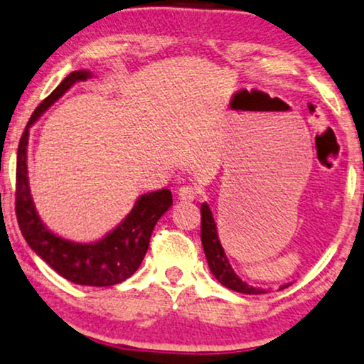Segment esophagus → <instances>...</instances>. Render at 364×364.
Masks as SVG:
<instances>
[{
  "instance_id": "34e87169",
  "label": "esophagus",
  "mask_w": 364,
  "mask_h": 364,
  "mask_svg": "<svg viewBox=\"0 0 364 364\" xmlns=\"http://www.w3.org/2000/svg\"><path fill=\"white\" fill-rule=\"evenodd\" d=\"M199 194H200V191L194 186H183L178 189V198H181L182 200H194V199H198Z\"/></svg>"
}]
</instances>
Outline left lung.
Wrapping results in <instances>:
<instances>
[{
    "label": "left lung",
    "mask_w": 364,
    "mask_h": 364,
    "mask_svg": "<svg viewBox=\"0 0 364 364\" xmlns=\"http://www.w3.org/2000/svg\"><path fill=\"white\" fill-rule=\"evenodd\" d=\"M200 242H203V249H204V254H206L208 266L221 284L226 286V288L233 289V291L245 293V294L266 293V289L249 286L245 281H242L240 277L235 274L232 266H230L228 259H226L223 247H221L220 243V238H218L215 218H213L211 209H209L206 203L200 206ZM283 288H286V286H283Z\"/></svg>",
    "instance_id": "1"
}]
</instances>
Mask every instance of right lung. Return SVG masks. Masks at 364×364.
<instances>
[{
    "label": "right lung",
    "instance_id": "obj_1",
    "mask_svg": "<svg viewBox=\"0 0 364 364\" xmlns=\"http://www.w3.org/2000/svg\"><path fill=\"white\" fill-rule=\"evenodd\" d=\"M88 71H73L30 115L16 151L15 211L21 235L36 254L58 274L75 284L114 286L138 271L146 255L156 221L172 206V192L161 189L143 194L117 228L95 243H75L50 233L38 218L28 189V129L44 110L63 97L73 85L90 78Z\"/></svg>",
    "mask_w": 364,
    "mask_h": 364
}]
</instances>
